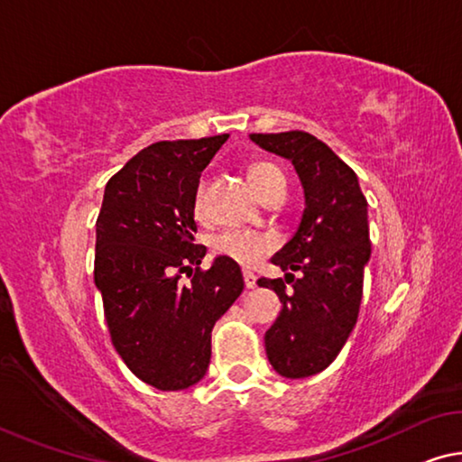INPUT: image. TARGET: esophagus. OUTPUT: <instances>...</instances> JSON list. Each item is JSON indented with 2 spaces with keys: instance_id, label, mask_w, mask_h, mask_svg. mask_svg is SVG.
<instances>
[{
  "instance_id": "esophagus-1",
  "label": "esophagus",
  "mask_w": 462,
  "mask_h": 462,
  "mask_svg": "<svg viewBox=\"0 0 462 462\" xmlns=\"http://www.w3.org/2000/svg\"><path fill=\"white\" fill-rule=\"evenodd\" d=\"M245 285H246V290H253V288H257V277H254V273H251V271H245Z\"/></svg>"
}]
</instances>
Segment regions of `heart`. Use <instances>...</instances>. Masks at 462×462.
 Masks as SVG:
<instances>
[{"label": "heart", "instance_id": "1", "mask_svg": "<svg viewBox=\"0 0 462 462\" xmlns=\"http://www.w3.org/2000/svg\"><path fill=\"white\" fill-rule=\"evenodd\" d=\"M282 171L275 164L271 162H257L248 168V180L254 191H257L261 197L265 195L271 182H273L277 177H282ZM195 216L203 217L205 216V201H203V189H199L195 195ZM273 246L269 236H263L259 232L253 230H228L217 234L211 243V248H214L216 254H222V257L230 259L234 263L243 267H253L265 257L269 253V248Z\"/></svg>", "mask_w": 462, "mask_h": 462}]
</instances>
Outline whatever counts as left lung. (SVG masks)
<instances>
[{
	"label": "left lung",
	"instance_id": "left-lung-1",
	"mask_svg": "<svg viewBox=\"0 0 462 462\" xmlns=\"http://www.w3.org/2000/svg\"><path fill=\"white\" fill-rule=\"evenodd\" d=\"M265 152L290 160L304 189L298 230L271 263L285 277L257 282L280 296L282 312L265 333L269 364L283 378L323 372L346 346L360 312L370 261L368 201L356 172L304 131L251 134ZM303 277L296 281L293 271ZM291 282L292 288H284Z\"/></svg>",
	"mask_w": 462,
	"mask_h": 462
}]
</instances>
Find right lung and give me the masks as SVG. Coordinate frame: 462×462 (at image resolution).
Masks as SVG:
<instances>
[{
	"label": "right lung",
	"mask_w": 462,
	"mask_h": 462,
	"mask_svg": "<svg viewBox=\"0 0 462 462\" xmlns=\"http://www.w3.org/2000/svg\"><path fill=\"white\" fill-rule=\"evenodd\" d=\"M228 137L152 143L105 187L94 283L116 354L158 391L205 376L211 328L245 288L238 263L222 254L201 271L208 248L195 245L199 177Z\"/></svg>",
	"instance_id": "right-lung-1"
}]
</instances>
